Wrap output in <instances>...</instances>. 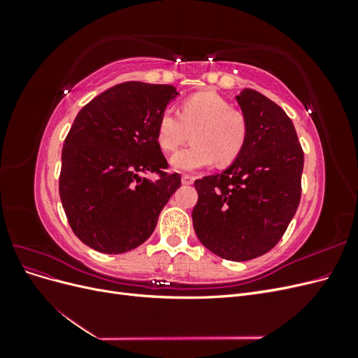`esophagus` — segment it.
<instances>
[{
	"label": "esophagus",
	"mask_w": 358,
	"mask_h": 358,
	"mask_svg": "<svg viewBox=\"0 0 358 358\" xmlns=\"http://www.w3.org/2000/svg\"><path fill=\"white\" fill-rule=\"evenodd\" d=\"M182 183H183V185H192V183H194V176L183 175L182 176Z\"/></svg>",
	"instance_id": "esophagus-1"
}]
</instances>
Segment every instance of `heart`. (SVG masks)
<instances>
[{"label":"heart","mask_w":358,"mask_h":358,"mask_svg":"<svg viewBox=\"0 0 358 358\" xmlns=\"http://www.w3.org/2000/svg\"><path fill=\"white\" fill-rule=\"evenodd\" d=\"M192 136V145L171 157L178 171H196L212 166L230 164L241 155L248 138L245 115L215 92L189 96L179 107V115L166 109L157 122V142L164 152L175 150Z\"/></svg>","instance_id":"b5f03b06"}]
</instances>
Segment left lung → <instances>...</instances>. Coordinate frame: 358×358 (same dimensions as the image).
<instances>
[{
	"mask_svg": "<svg viewBox=\"0 0 358 358\" xmlns=\"http://www.w3.org/2000/svg\"><path fill=\"white\" fill-rule=\"evenodd\" d=\"M236 100L246 117V143L229 169L194 182L192 225L209 251L246 262L284 236L300 203L305 158L294 125L276 103L248 88Z\"/></svg>",
	"mask_w": 358,
	"mask_h": 358,
	"instance_id": "obj_1",
	"label": "left lung"
}]
</instances>
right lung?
<instances>
[{
	"mask_svg": "<svg viewBox=\"0 0 358 358\" xmlns=\"http://www.w3.org/2000/svg\"><path fill=\"white\" fill-rule=\"evenodd\" d=\"M179 92L171 85L112 86L76 116L61 155L59 197L73 233L95 251L122 254L154 233L180 187L157 142V122ZM158 172L157 181L144 175Z\"/></svg>",
	"mask_w": 358,
	"mask_h": 358,
	"instance_id": "add662e5",
	"label": "right lung"
}]
</instances>
